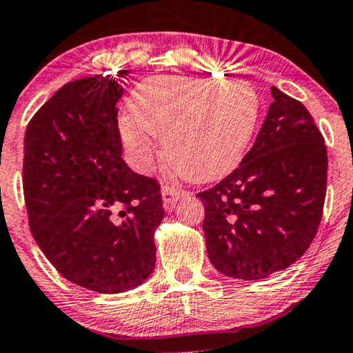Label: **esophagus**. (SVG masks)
I'll return each instance as SVG.
<instances>
[{
    "label": "esophagus",
    "mask_w": 353,
    "mask_h": 353,
    "mask_svg": "<svg viewBox=\"0 0 353 353\" xmlns=\"http://www.w3.org/2000/svg\"><path fill=\"white\" fill-rule=\"evenodd\" d=\"M183 195H185L183 190H178V188H173V187H163V192H161L163 202H165L166 205H175L176 201H180Z\"/></svg>",
    "instance_id": "obj_1"
}]
</instances>
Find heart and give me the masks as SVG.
Here are the masks:
<instances>
[{"label":"heart","instance_id":"obj_1","mask_svg":"<svg viewBox=\"0 0 353 353\" xmlns=\"http://www.w3.org/2000/svg\"><path fill=\"white\" fill-rule=\"evenodd\" d=\"M258 119L260 98L248 83L156 76L136 86L119 130L139 166L151 163L158 137L176 172L207 183L241 163Z\"/></svg>","mask_w":353,"mask_h":353}]
</instances>
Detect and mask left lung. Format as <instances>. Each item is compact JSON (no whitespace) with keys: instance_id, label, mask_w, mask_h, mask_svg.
<instances>
[{"instance_id":"1","label":"left lung","mask_w":353,"mask_h":353,"mask_svg":"<svg viewBox=\"0 0 353 353\" xmlns=\"http://www.w3.org/2000/svg\"><path fill=\"white\" fill-rule=\"evenodd\" d=\"M258 137L238 168L197 195L210 263L226 277L261 281L299 260L321 223L325 139L301 101L272 86Z\"/></svg>"}]
</instances>
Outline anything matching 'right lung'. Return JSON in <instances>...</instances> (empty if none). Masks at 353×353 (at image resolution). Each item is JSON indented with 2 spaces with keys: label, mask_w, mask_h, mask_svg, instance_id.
I'll return each instance as SVG.
<instances>
[{
  "label": "right lung",
  "mask_w": 353,
  "mask_h": 353,
  "mask_svg": "<svg viewBox=\"0 0 353 353\" xmlns=\"http://www.w3.org/2000/svg\"><path fill=\"white\" fill-rule=\"evenodd\" d=\"M121 69L117 78L129 76ZM112 76L57 90L34 115L23 141V192L32 234L72 284L100 294L136 289L156 263L163 210L158 181L121 158Z\"/></svg>",
  "instance_id": "1"
}]
</instances>
